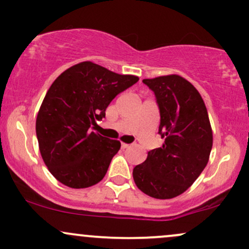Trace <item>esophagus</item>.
Masks as SVG:
<instances>
[{
  "mask_svg": "<svg viewBox=\"0 0 249 249\" xmlns=\"http://www.w3.org/2000/svg\"><path fill=\"white\" fill-rule=\"evenodd\" d=\"M130 145L126 144V142H122V148H127Z\"/></svg>",
  "mask_w": 249,
  "mask_h": 249,
  "instance_id": "esophagus-1",
  "label": "esophagus"
}]
</instances>
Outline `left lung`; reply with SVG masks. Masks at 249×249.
I'll use <instances>...</instances> for the list:
<instances>
[{
    "label": "left lung",
    "mask_w": 249,
    "mask_h": 249,
    "mask_svg": "<svg viewBox=\"0 0 249 249\" xmlns=\"http://www.w3.org/2000/svg\"><path fill=\"white\" fill-rule=\"evenodd\" d=\"M154 92L160 113L161 147L133 168L137 187L156 199L184 193L206 167L213 145L207 108L190 82L178 75L142 79Z\"/></svg>",
    "instance_id": "8db88e82"
}]
</instances>
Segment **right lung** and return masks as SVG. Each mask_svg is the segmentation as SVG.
I'll return each instance as SVG.
<instances>
[{
  "label": "right lung",
  "instance_id": "1",
  "mask_svg": "<svg viewBox=\"0 0 249 249\" xmlns=\"http://www.w3.org/2000/svg\"><path fill=\"white\" fill-rule=\"evenodd\" d=\"M138 81L82 62L51 84L37 115L36 134L43 161L59 182L85 188L104 178L121 142L91 128L104 118L112 99Z\"/></svg>",
  "mask_w": 249,
  "mask_h": 249
}]
</instances>
